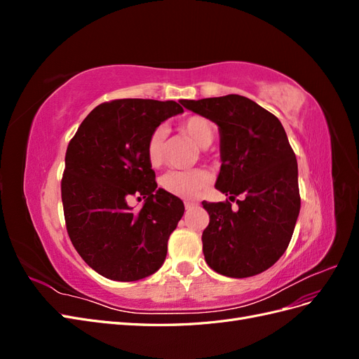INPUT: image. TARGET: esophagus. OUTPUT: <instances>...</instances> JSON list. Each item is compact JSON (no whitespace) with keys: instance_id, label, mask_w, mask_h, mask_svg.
Listing matches in <instances>:
<instances>
[{"instance_id":"obj_1","label":"esophagus","mask_w":359,"mask_h":359,"mask_svg":"<svg viewBox=\"0 0 359 359\" xmlns=\"http://www.w3.org/2000/svg\"><path fill=\"white\" fill-rule=\"evenodd\" d=\"M184 206H186V210L189 211V210L194 208V206H196V203H194V202H190V201H186V202H184Z\"/></svg>"}]
</instances>
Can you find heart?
Listing matches in <instances>:
<instances>
[{
    "instance_id": "heart-1",
    "label": "heart",
    "mask_w": 359,
    "mask_h": 359,
    "mask_svg": "<svg viewBox=\"0 0 359 359\" xmlns=\"http://www.w3.org/2000/svg\"><path fill=\"white\" fill-rule=\"evenodd\" d=\"M181 130L190 136L199 147H210L214 139L212 124L202 116H190L182 121ZM166 133L163 128H156L149 135L145 147L147 160L151 168H160L165 163ZM161 189L177 198L196 199L205 193L211 184V173L205 169L196 170H170L160 181Z\"/></svg>"
}]
</instances>
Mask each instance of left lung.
Wrapping results in <instances>:
<instances>
[{
    "label": "left lung",
    "mask_w": 359,
    "mask_h": 359,
    "mask_svg": "<svg viewBox=\"0 0 359 359\" xmlns=\"http://www.w3.org/2000/svg\"><path fill=\"white\" fill-rule=\"evenodd\" d=\"M186 109L219 126L222 168L215 189L238 199L202 202L210 224L203 256L215 273L245 278L264 273L283 256L301 208L298 163L283 126L247 97L229 94L181 100Z\"/></svg>",
    "instance_id": "left-lung-1"
}]
</instances>
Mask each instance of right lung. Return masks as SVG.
<instances>
[{"label": "right lung", "mask_w": 359, "mask_h": 359, "mask_svg": "<svg viewBox=\"0 0 359 359\" xmlns=\"http://www.w3.org/2000/svg\"><path fill=\"white\" fill-rule=\"evenodd\" d=\"M181 112L173 100L102 103L70 140L61 181L64 219L76 252L106 278L140 280L165 262L184 203L157 189L145 147L163 121ZM135 194L146 199L136 215L126 203Z\"/></svg>", "instance_id": "1"}]
</instances>
